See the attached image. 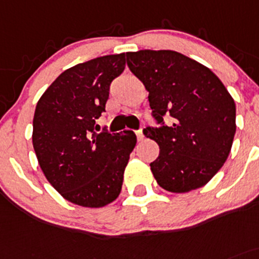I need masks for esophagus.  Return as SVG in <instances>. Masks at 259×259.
<instances>
[{
	"mask_svg": "<svg viewBox=\"0 0 259 259\" xmlns=\"http://www.w3.org/2000/svg\"><path fill=\"white\" fill-rule=\"evenodd\" d=\"M137 138H138V141H139V142L143 141V139H144V134H143V132H142V130L137 132Z\"/></svg>",
	"mask_w": 259,
	"mask_h": 259,
	"instance_id": "esophagus-1",
	"label": "esophagus"
}]
</instances>
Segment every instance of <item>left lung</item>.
<instances>
[{
    "mask_svg": "<svg viewBox=\"0 0 259 259\" xmlns=\"http://www.w3.org/2000/svg\"><path fill=\"white\" fill-rule=\"evenodd\" d=\"M126 62L148 91L152 115L161 124L144 130L159 147L151 163L157 184L171 193L206 185L231 151L233 97L208 67L175 51L126 52ZM165 115L170 117L168 125Z\"/></svg>",
    "mask_w": 259,
    "mask_h": 259,
    "instance_id": "1",
    "label": "left lung"
}]
</instances>
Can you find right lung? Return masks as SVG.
Listing matches in <instances>:
<instances>
[{
  "label": "right lung",
  "instance_id": "add662e5",
  "mask_svg": "<svg viewBox=\"0 0 259 259\" xmlns=\"http://www.w3.org/2000/svg\"><path fill=\"white\" fill-rule=\"evenodd\" d=\"M125 55L97 57L65 70L42 94L33 118V147L48 180L69 202L88 208L110 204L121 192L137 144L133 132L96 133L110 84Z\"/></svg>",
  "mask_w": 259,
  "mask_h": 259
}]
</instances>
